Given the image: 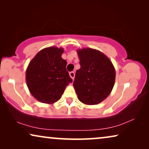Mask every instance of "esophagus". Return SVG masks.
<instances>
[{
	"mask_svg": "<svg viewBox=\"0 0 149 149\" xmlns=\"http://www.w3.org/2000/svg\"><path fill=\"white\" fill-rule=\"evenodd\" d=\"M69 75H70V77H71V79H74V77H75V74L74 72H70L69 73Z\"/></svg>",
	"mask_w": 149,
	"mask_h": 149,
	"instance_id": "esophagus-1",
	"label": "esophagus"
}]
</instances>
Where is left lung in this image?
Instances as JSON below:
<instances>
[{
    "label": "left lung",
    "instance_id": "left-lung-1",
    "mask_svg": "<svg viewBox=\"0 0 149 149\" xmlns=\"http://www.w3.org/2000/svg\"><path fill=\"white\" fill-rule=\"evenodd\" d=\"M81 68L77 70L73 86L78 99L87 105L100 103L109 96L115 81V69L109 58L98 50H77Z\"/></svg>",
    "mask_w": 149,
    "mask_h": 149
}]
</instances>
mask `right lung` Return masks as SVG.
I'll return each mask as SVG.
<instances>
[{
  "label": "right lung",
  "mask_w": 149,
  "mask_h": 149,
  "mask_svg": "<svg viewBox=\"0 0 149 149\" xmlns=\"http://www.w3.org/2000/svg\"><path fill=\"white\" fill-rule=\"evenodd\" d=\"M64 49L49 47L40 50L30 61L26 71L30 92L38 101L52 104L61 98L72 81L62 58Z\"/></svg>",
  "instance_id": "1"
}]
</instances>
